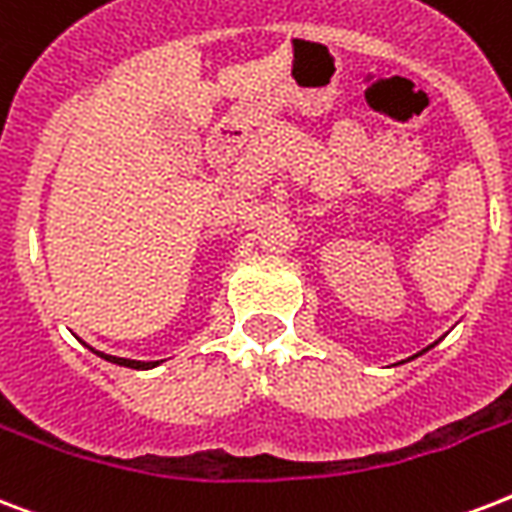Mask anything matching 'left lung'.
Returning a JSON list of instances; mask_svg holds the SVG:
<instances>
[{"mask_svg":"<svg viewBox=\"0 0 512 512\" xmlns=\"http://www.w3.org/2000/svg\"><path fill=\"white\" fill-rule=\"evenodd\" d=\"M432 346H435V343H432ZM432 346H427V349H424V351H429V349H432ZM424 351H419V354H424ZM419 354H416V357H419ZM411 360H413V357H411Z\"/></svg>","mask_w":512,"mask_h":512,"instance_id":"8db88e82","label":"left lung"}]
</instances>
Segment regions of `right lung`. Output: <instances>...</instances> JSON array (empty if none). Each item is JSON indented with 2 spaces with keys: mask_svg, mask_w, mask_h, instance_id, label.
Returning <instances> with one entry per match:
<instances>
[{
  "mask_svg": "<svg viewBox=\"0 0 512 512\" xmlns=\"http://www.w3.org/2000/svg\"><path fill=\"white\" fill-rule=\"evenodd\" d=\"M85 346H88V343H85ZM88 349H91V346H88ZM91 351L96 354V357H101V360H107V362H112V365H120V368H131V370H150V368H158V365L163 362V360L139 362V360H126V357H112V354H104V351H96V349H91Z\"/></svg>",
  "mask_w": 512,
  "mask_h": 512,
  "instance_id": "obj_1",
  "label": "right lung"
}]
</instances>
